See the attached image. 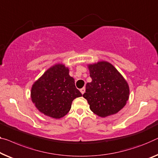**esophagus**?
Segmentation results:
<instances>
[{
  "label": "esophagus",
  "mask_w": 158,
  "mask_h": 158,
  "mask_svg": "<svg viewBox=\"0 0 158 158\" xmlns=\"http://www.w3.org/2000/svg\"><path fill=\"white\" fill-rule=\"evenodd\" d=\"M80 91H81V93L82 94H84V92H85V88H84V87H83V88H81V89H80Z\"/></svg>",
  "instance_id": "34e87169"
}]
</instances>
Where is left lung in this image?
I'll list each match as a JSON object with an SVG mask.
<instances>
[{
    "label": "left lung",
    "instance_id": "8db88e82",
    "mask_svg": "<svg viewBox=\"0 0 158 158\" xmlns=\"http://www.w3.org/2000/svg\"><path fill=\"white\" fill-rule=\"evenodd\" d=\"M92 81L86 85V98L89 108L98 116L105 118L119 112L130 95L128 82L116 68L106 61L88 64Z\"/></svg>",
    "mask_w": 158,
    "mask_h": 158
}]
</instances>
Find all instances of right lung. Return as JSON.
Wrapping results in <instances>:
<instances>
[{"label": "right lung", "mask_w": 158, "mask_h": 158, "mask_svg": "<svg viewBox=\"0 0 158 158\" xmlns=\"http://www.w3.org/2000/svg\"><path fill=\"white\" fill-rule=\"evenodd\" d=\"M69 74V67L57 63L47 69L32 84L31 100L41 114L61 118L69 113L74 99L82 96Z\"/></svg>", "instance_id": "obj_1"}]
</instances>
